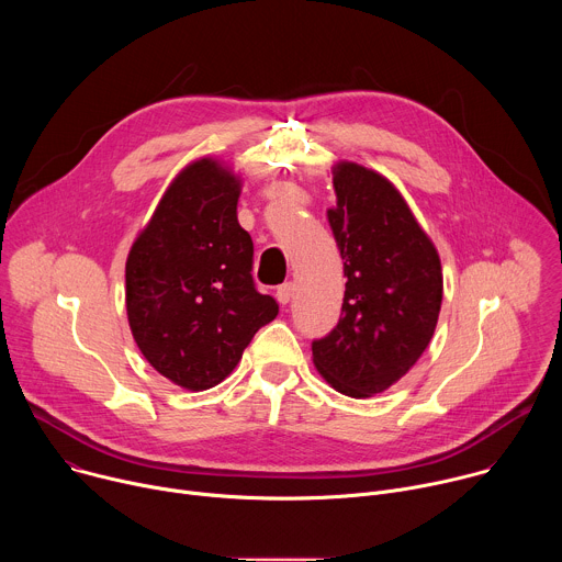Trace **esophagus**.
Listing matches in <instances>:
<instances>
[{"label": "esophagus", "mask_w": 562, "mask_h": 562, "mask_svg": "<svg viewBox=\"0 0 562 562\" xmlns=\"http://www.w3.org/2000/svg\"><path fill=\"white\" fill-rule=\"evenodd\" d=\"M293 291H295V284H293V282H284V284H280V286H278V291H276L278 302H280V304H289V302H291V297H293Z\"/></svg>", "instance_id": "34e87169"}]
</instances>
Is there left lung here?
Returning a JSON list of instances; mask_svg holds the SVG:
<instances>
[{
    "label": "left lung",
    "instance_id": "1",
    "mask_svg": "<svg viewBox=\"0 0 562 562\" xmlns=\"http://www.w3.org/2000/svg\"><path fill=\"white\" fill-rule=\"evenodd\" d=\"M327 211L345 260L336 329L313 340V364L336 391L371 397L403 378L429 347L442 304L440 256L400 191L356 162L334 165Z\"/></svg>",
    "mask_w": 562,
    "mask_h": 562
}]
</instances>
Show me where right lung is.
<instances>
[{
  "label": "right lung",
  "mask_w": 562,
  "mask_h": 562,
  "mask_svg": "<svg viewBox=\"0 0 562 562\" xmlns=\"http://www.w3.org/2000/svg\"><path fill=\"white\" fill-rule=\"evenodd\" d=\"M243 180L215 157L184 167L126 258L128 327L148 364L189 391L220 384L278 302L254 284L237 222Z\"/></svg>",
  "instance_id": "1"
}]
</instances>
